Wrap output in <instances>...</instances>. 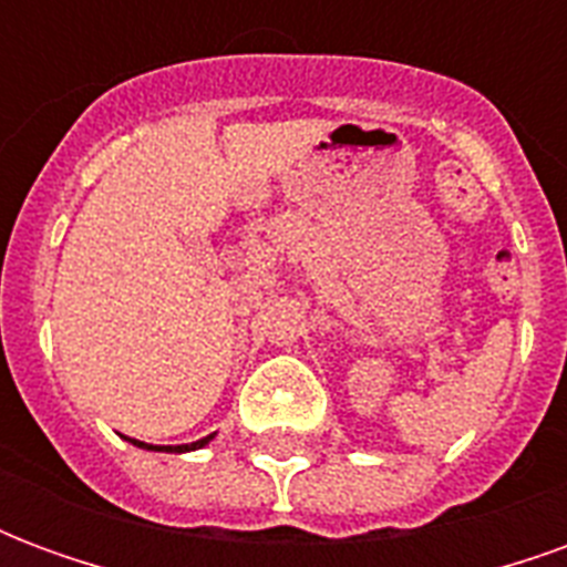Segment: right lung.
I'll use <instances>...</instances> for the list:
<instances>
[{
	"label": "right lung",
	"instance_id": "1",
	"mask_svg": "<svg viewBox=\"0 0 567 567\" xmlns=\"http://www.w3.org/2000/svg\"><path fill=\"white\" fill-rule=\"evenodd\" d=\"M209 440H212V434H209V437H203V440H194V443H185V446H166V450H169V452L199 450V446H206ZM130 443H136V446H142V450H157V446H148V443H140V440H130Z\"/></svg>",
	"mask_w": 567,
	"mask_h": 567
}]
</instances>
